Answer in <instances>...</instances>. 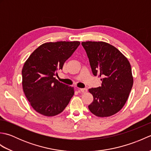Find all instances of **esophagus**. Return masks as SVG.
<instances>
[{
  "label": "esophagus",
  "instance_id": "34e87169",
  "mask_svg": "<svg viewBox=\"0 0 151 151\" xmlns=\"http://www.w3.org/2000/svg\"><path fill=\"white\" fill-rule=\"evenodd\" d=\"M79 91H81L82 93H86L88 91V89L87 88H80Z\"/></svg>",
  "mask_w": 151,
  "mask_h": 151
}]
</instances>
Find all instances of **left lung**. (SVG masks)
Wrapping results in <instances>:
<instances>
[{
    "instance_id": "1",
    "label": "left lung",
    "mask_w": 151,
    "mask_h": 151,
    "mask_svg": "<svg viewBox=\"0 0 151 151\" xmlns=\"http://www.w3.org/2000/svg\"><path fill=\"white\" fill-rule=\"evenodd\" d=\"M82 45L87 54L92 73L102 81L101 86L89 89L93 101L89 110L96 116L109 117L120 111L133 86L129 60L117 48L103 41H86Z\"/></svg>"
}]
</instances>
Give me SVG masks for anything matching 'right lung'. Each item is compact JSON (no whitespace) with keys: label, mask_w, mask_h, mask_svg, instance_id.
<instances>
[{"label":"right lung","mask_w":151,"mask_h":151,"mask_svg":"<svg viewBox=\"0 0 151 151\" xmlns=\"http://www.w3.org/2000/svg\"><path fill=\"white\" fill-rule=\"evenodd\" d=\"M79 41L43 43L35 50L22 69V89L34 110L45 116L60 114L74 95V88L56 79Z\"/></svg>","instance_id":"1"}]
</instances>
